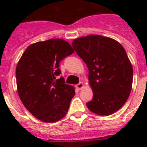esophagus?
Returning <instances> with one entry per match:
<instances>
[{
    "mask_svg": "<svg viewBox=\"0 0 147 147\" xmlns=\"http://www.w3.org/2000/svg\"><path fill=\"white\" fill-rule=\"evenodd\" d=\"M76 88H78V90L82 89L83 88H84V84H83L82 82L78 83V85H76Z\"/></svg>",
    "mask_w": 147,
    "mask_h": 147,
    "instance_id": "obj_1",
    "label": "esophagus"
}]
</instances>
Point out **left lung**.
Segmentation results:
<instances>
[{
    "instance_id": "8db88e82",
    "label": "left lung",
    "mask_w": 147,
    "mask_h": 147,
    "mask_svg": "<svg viewBox=\"0 0 147 147\" xmlns=\"http://www.w3.org/2000/svg\"><path fill=\"white\" fill-rule=\"evenodd\" d=\"M88 69L93 98L86 104L94 114L108 116L123 106L133 84V67L117 41L100 35L78 38L71 43Z\"/></svg>"
}]
</instances>
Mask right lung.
<instances>
[{
    "label": "right lung",
    "mask_w": 147,
    "mask_h": 147,
    "mask_svg": "<svg viewBox=\"0 0 147 147\" xmlns=\"http://www.w3.org/2000/svg\"><path fill=\"white\" fill-rule=\"evenodd\" d=\"M74 53L62 39L37 42L26 49L16 68L17 92L26 109L40 121L56 122L66 114L76 94L59 76L60 62Z\"/></svg>",
    "instance_id": "add662e5"
}]
</instances>
